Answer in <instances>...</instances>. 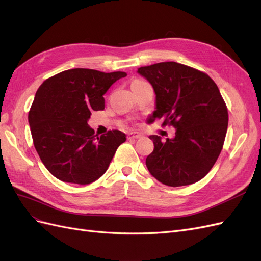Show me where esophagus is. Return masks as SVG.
Returning a JSON list of instances; mask_svg holds the SVG:
<instances>
[{
    "mask_svg": "<svg viewBox=\"0 0 261 261\" xmlns=\"http://www.w3.org/2000/svg\"><path fill=\"white\" fill-rule=\"evenodd\" d=\"M127 138H128V140L140 139V138H142V133L137 132V131H134V132H129V133L127 134Z\"/></svg>",
    "mask_w": 261,
    "mask_h": 261,
    "instance_id": "obj_1",
    "label": "esophagus"
}]
</instances>
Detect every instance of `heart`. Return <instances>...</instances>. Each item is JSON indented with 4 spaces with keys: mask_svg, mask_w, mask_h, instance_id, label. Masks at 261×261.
<instances>
[{
    "mask_svg": "<svg viewBox=\"0 0 261 261\" xmlns=\"http://www.w3.org/2000/svg\"><path fill=\"white\" fill-rule=\"evenodd\" d=\"M140 82H143V81H140V80H136V81H133V83H140Z\"/></svg>",
    "mask_w": 261,
    "mask_h": 261,
    "instance_id": "b5f03b06",
    "label": "heart"
}]
</instances>
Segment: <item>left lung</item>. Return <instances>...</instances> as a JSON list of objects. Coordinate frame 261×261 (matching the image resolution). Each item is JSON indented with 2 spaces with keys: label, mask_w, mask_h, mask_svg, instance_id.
I'll list each match as a JSON object with an SVG mask.
<instances>
[{
  "label": "left lung",
  "mask_w": 261,
  "mask_h": 261,
  "mask_svg": "<svg viewBox=\"0 0 261 261\" xmlns=\"http://www.w3.org/2000/svg\"><path fill=\"white\" fill-rule=\"evenodd\" d=\"M138 73L156 94L153 118L173 125L175 136L165 142L150 136L154 150L146 167L168 187H182L203 179L219 156L228 129V109L213 79L175 62L141 67Z\"/></svg>",
  "instance_id": "1"
}]
</instances>
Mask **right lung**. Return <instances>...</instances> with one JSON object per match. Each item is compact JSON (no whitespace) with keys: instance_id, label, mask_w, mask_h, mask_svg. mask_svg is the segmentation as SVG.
I'll return each instance as SVG.
<instances>
[{"instance_id":"1","label":"right lung","mask_w":261,"mask_h":261,"mask_svg":"<svg viewBox=\"0 0 261 261\" xmlns=\"http://www.w3.org/2000/svg\"><path fill=\"white\" fill-rule=\"evenodd\" d=\"M125 75L74 68L38 89L28 115L31 136L42 163L58 180L86 186L106 172L125 134L113 130L97 137L88 121L92 112L105 108L107 90Z\"/></svg>"}]
</instances>
